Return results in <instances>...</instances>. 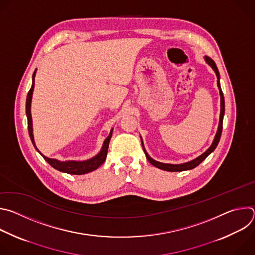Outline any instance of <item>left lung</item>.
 <instances>
[{"label":"left lung","mask_w":255,"mask_h":255,"mask_svg":"<svg viewBox=\"0 0 255 255\" xmlns=\"http://www.w3.org/2000/svg\"><path fill=\"white\" fill-rule=\"evenodd\" d=\"M206 61L212 66V68L215 70L216 75H217V85H218V88H219V91H220V96H221V113H220V122H219V127H218V131H217V134L215 136V139L213 141V144L211 145V147L205 152L203 153L202 155H200L199 157H197L196 159L190 161V162H187V163H183V164H167V163H161V162H158V161H155L153 160L147 153L146 151H145L144 147H143V150H144V153L145 155H146V158L148 159V161L154 165L155 167L157 168H160V169H163V170H166V171H184V170H188V169H192V168H195L196 166H198L212 151H214V149L217 147L218 143H219L220 141V138H221V134H222V129H223V117H224V113H225V101H224V96H223V92L221 90V86H220V75H219V70H218V67L215 63V61L209 57V56H206L205 57Z\"/></svg>","instance_id":"obj_1"}]
</instances>
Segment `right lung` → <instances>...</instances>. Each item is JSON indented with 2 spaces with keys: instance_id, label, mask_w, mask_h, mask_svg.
<instances>
[{
  "instance_id": "right-lung-1",
  "label": "right lung",
  "mask_w": 255,
  "mask_h": 255,
  "mask_svg": "<svg viewBox=\"0 0 255 255\" xmlns=\"http://www.w3.org/2000/svg\"><path fill=\"white\" fill-rule=\"evenodd\" d=\"M35 72L36 69L34 71V74L32 76V87L28 92L27 95V99H26V115H27V121H28V132H29V136L30 139L34 145V147L36 148V145L34 142V138H33V132H32V119H31V112H30V107H31V99H32V94H33V89H34V78H35ZM112 132L111 131L110 135L107 137V139L104 142L103 148L100 151V153L98 155H96L95 157L86 160V161H58L56 159L53 158H48L46 156H44L43 154H41L39 151V153L42 155V157L55 169L62 171V172H66V173H70V174H84V173H88L91 172L95 169H97L100 165H102L107 157V153H108V148H109V143H110L111 137H112ZM37 149V148H36ZM38 150V149H37Z\"/></svg>"
}]
</instances>
